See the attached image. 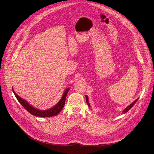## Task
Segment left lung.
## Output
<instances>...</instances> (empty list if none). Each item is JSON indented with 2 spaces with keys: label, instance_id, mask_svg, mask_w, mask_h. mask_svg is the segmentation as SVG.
Wrapping results in <instances>:
<instances>
[{
  "label": "left lung",
  "instance_id": "8db88e82",
  "mask_svg": "<svg viewBox=\"0 0 154 154\" xmlns=\"http://www.w3.org/2000/svg\"><path fill=\"white\" fill-rule=\"evenodd\" d=\"M138 99H136L134 102H132V103H131L130 105H128L127 108H125L124 109V110L122 111V113L124 114V113H127L128 110H129V109H130L131 108V107H132L134 105H135V103L137 102V100H138ZM86 102H87V103H88V106H90V103H89V102H88V97L87 96H86Z\"/></svg>",
  "mask_w": 154,
  "mask_h": 154
}]
</instances>
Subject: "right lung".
I'll use <instances>...</instances> for the list:
<instances>
[{"label":"right lung","instance_id":"1","mask_svg":"<svg viewBox=\"0 0 154 154\" xmlns=\"http://www.w3.org/2000/svg\"><path fill=\"white\" fill-rule=\"evenodd\" d=\"M69 90V88H67L66 90H65L61 99L52 108L46 109V110H40V109H38L33 106H32L31 105H30L26 100L24 99H22L20 97H19L13 90V91L17 99V100L19 102V103L23 106V107L26 109L27 112H29L30 114L38 116V117H51V116H54L57 115L63 109L64 104H65V100L67 94Z\"/></svg>","mask_w":154,"mask_h":154}]
</instances>
